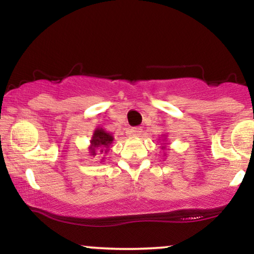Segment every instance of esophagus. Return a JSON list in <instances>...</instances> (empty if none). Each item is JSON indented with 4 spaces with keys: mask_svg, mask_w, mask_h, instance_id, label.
<instances>
[{
    "mask_svg": "<svg viewBox=\"0 0 254 254\" xmlns=\"http://www.w3.org/2000/svg\"><path fill=\"white\" fill-rule=\"evenodd\" d=\"M128 134L130 135V136H140L142 134V128L141 127H131L128 129Z\"/></svg>",
    "mask_w": 254,
    "mask_h": 254,
    "instance_id": "34e87169",
    "label": "esophagus"
}]
</instances>
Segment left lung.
I'll list each match as a JSON object with an SVG mask.
<instances>
[{"mask_svg":"<svg viewBox=\"0 0 254 254\" xmlns=\"http://www.w3.org/2000/svg\"><path fill=\"white\" fill-rule=\"evenodd\" d=\"M163 136H164V140H165L166 135H163ZM161 149H162V150H166V144H163L162 147H161ZM165 155H166V154H164V156H165Z\"/></svg>","mask_w":254,"mask_h":254,"instance_id":"1","label":"left lung"}]
</instances>
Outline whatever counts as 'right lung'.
I'll list each match as a JSON object with an SVG mask.
<instances>
[{"instance_id":"1","label":"right lung","mask_w":254,"mask_h":254,"mask_svg":"<svg viewBox=\"0 0 254 254\" xmlns=\"http://www.w3.org/2000/svg\"><path fill=\"white\" fill-rule=\"evenodd\" d=\"M114 140L113 135L110 133V131H106L104 128H97V129L93 130L92 137L90 140V145H89V152L90 155L95 156L97 152L99 151V154H107L110 151L111 144ZM104 162V158L102 159Z\"/></svg>"}]
</instances>
